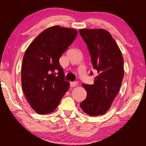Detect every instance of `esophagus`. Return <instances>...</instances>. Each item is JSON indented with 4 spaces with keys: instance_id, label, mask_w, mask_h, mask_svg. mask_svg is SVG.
<instances>
[{
    "instance_id": "1",
    "label": "esophagus",
    "mask_w": 146,
    "mask_h": 146,
    "mask_svg": "<svg viewBox=\"0 0 146 146\" xmlns=\"http://www.w3.org/2000/svg\"><path fill=\"white\" fill-rule=\"evenodd\" d=\"M77 85H78V82H75L70 83V86L71 87H75V86H76Z\"/></svg>"
}]
</instances>
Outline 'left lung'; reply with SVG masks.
<instances>
[{"label": "left lung", "instance_id": "left-lung-1", "mask_svg": "<svg viewBox=\"0 0 146 146\" xmlns=\"http://www.w3.org/2000/svg\"><path fill=\"white\" fill-rule=\"evenodd\" d=\"M79 32L89 50L93 67L98 71L93 84H82L87 96L80 107L90 116H99L110 109L118 94L124 75L123 59L116 42L106 30L83 29Z\"/></svg>", "mask_w": 146, "mask_h": 146}]
</instances>
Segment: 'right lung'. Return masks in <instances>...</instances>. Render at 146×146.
<instances>
[{"label":"right lung","instance_id":"obj_1","mask_svg":"<svg viewBox=\"0 0 146 146\" xmlns=\"http://www.w3.org/2000/svg\"><path fill=\"white\" fill-rule=\"evenodd\" d=\"M77 35L74 29L53 26L40 33L27 48L21 67L22 87L37 113L54 111L69 88L59 59Z\"/></svg>","mask_w":146,"mask_h":146}]
</instances>
